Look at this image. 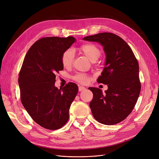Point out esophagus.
Segmentation results:
<instances>
[{
	"instance_id": "obj_1",
	"label": "esophagus",
	"mask_w": 159,
	"mask_h": 159,
	"mask_svg": "<svg viewBox=\"0 0 159 159\" xmlns=\"http://www.w3.org/2000/svg\"><path fill=\"white\" fill-rule=\"evenodd\" d=\"M84 89H86V88H84V86H79V91H81L84 90Z\"/></svg>"
}]
</instances>
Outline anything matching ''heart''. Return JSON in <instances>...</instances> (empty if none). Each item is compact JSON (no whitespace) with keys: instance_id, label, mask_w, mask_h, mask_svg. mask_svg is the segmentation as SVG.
<instances>
[{"instance_id":"heart-1","label":"heart","mask_w":159,"mask_h":159,"mask_svg":"<svg viewBox=\"0 0 159 159\" xmlns=\"http://www.w3.org/2000/svg\"><path fill=\"white\" fill-rule=\"evenodd\" d=\"M81 53L85 55L91 62L96 61L101 55V50L95 44L87 43L80 47ZM75 54L72 49H67L62 53L61 62L65 68H70L74 61ZM73 80L81 84H86L89 81L88 75L84 73H78L73 77Z\"/></svg>"}]
</instances>
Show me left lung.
I'll list each match as a JSON object with an SVG mask.
<instances>
[{
  "label": "left lung",
  "mask_w": 159,
  "mask_h": 159,
  "mask_svg": "<svg viewBox=\"0 0 159 159\" xmlns=\"http://www.w3.org/2000/svg\"><path fill=\"white\" fill-rule=\"evenodd\" d=\"M83 40L99 43L106 55L97 82L108 89L103 93L101 89L89 88L93 94L89 103L93 117L103 124H118L131 113L140 92L138 61L129 46L114 33H100Z\"/></svg>",
  "instance_id": "left-lung-1"
}]
</instances>
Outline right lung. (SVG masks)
<instances>
[{
	"mask_svg": "<svg viewBox=\"0 0 159 159\" xmlns=\"http://www.w3.org/2000/svg\"><path fill=\"white\" fill-rule=\"evenodd\" d=\"M73 37H48L29 49L19 75L20 100L32 119L48 129L61 128L69 119V110L78 86L69 82L55 86L57 73L63 70L62 53L75 42Z\"/></svg>",
	"mask_w": 159,
	"mask_h": 159,
	"instance_id": "obj_1",
	"label": "right lung"
}]
</instances>
